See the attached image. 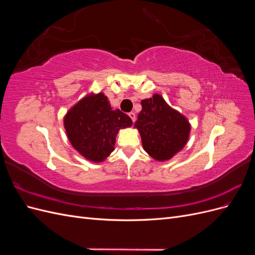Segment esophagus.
Listing matches in <instances>:
<instances>
[{"label": "esophagus", "instance_id": "1", "mask_svg": "<svg viewBox=\"0 0 255 255\" xmlns=\"http://www.w3.org/2000/svg\"><path fill=\"white\" fill-rule=\"evenodd\" d=\"M128 117L132 119V121L133 122H135V120H136V115L134 114V113H128Z\"/></svg>", "mask_w": 255, "mask_h": 255}]
</instances>
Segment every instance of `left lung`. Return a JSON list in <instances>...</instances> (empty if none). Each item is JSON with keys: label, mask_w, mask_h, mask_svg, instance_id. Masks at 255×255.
<instances>
[{"label": "left lung", "mask_w": 255, "mask_h": 255, "mask_svg": "<svg viewBox=\"0 0 255 255\" xmlns=\"http://www.w3.org/2000/svg\"><path fill=\"white\" fill-rule=\"evenodd\" d=\"M141 106L134 128L140 134L143 150L157 161L171 159L189 139L188 119L158 94L142 100Z\"/></svg>", "instance_id": "8db88e82"}]
</instances>
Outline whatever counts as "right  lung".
I'll list each match as a JSON object with an SVG mask.
<instances>
[{
	"mask_svg": "<svg viewBox=\"0 0 255 255\" xmlns=\"http://www.w3.org/2000/svg\"><path fill=\"white\" fill-rule=\"evenodd\" d=\"M133 121L119 110H113L103 94L85 96L67 112L64 127L69 141L83 157L102 163L115 150L119 129L132 127Z\"/></svg>",
	"mask_w": 255,
	"mask_h": 255,
	"instance_id": "right-lung-1",
	"label": "right lung"
}]
</instances>
